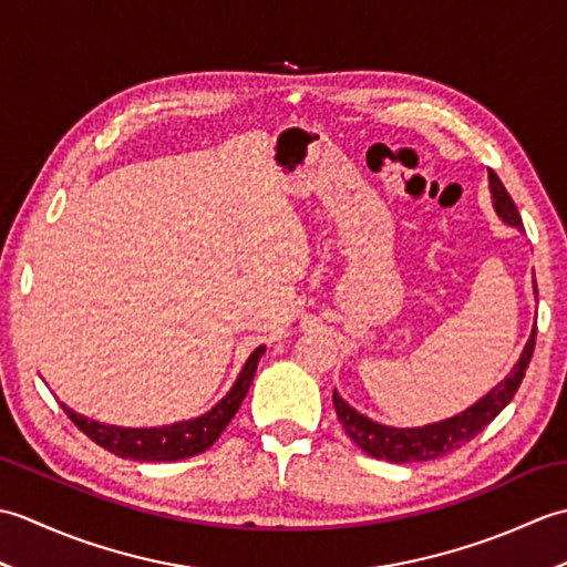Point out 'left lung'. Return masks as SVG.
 <instances>
[{"label":"left lung","instance_id":"obj_1","mask_svg":"<svg viewBox=\"0 0 567 567\" xmlns=\"http://www.w3.org/2000/svg\"><path fill=\"white\" fill-rule=\"evenodd\" d=\"M489 192H492V207H495L499 219L507 226L516 228V231H524V221L519 212H516V204L512 202L509 192L504 189L502 179L492 171H489ZM534 292H536V280H534ZM534 346H536V321L519 360H516L514 368L509 370V375L502 382H497L485 396H480L475 404H470L455 416L433 421V424L412 426V429H396V426L380 424V421H372L370 416L360 414L355 406L348 404L343 396L333 390L336 414H339L343 431L351 436V441L358 445V449H363L368 455L378 457V461H390V463L433 461V457L449 455L461 449V445H465L467 441H473L477 433L512 402V396L516 394V390H519V384L526 375L528 360L534 355Z\"/></svg>","mask_w":567,"mask_h":567}]
</instances>
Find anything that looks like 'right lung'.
I'll return each instance as SVG.
<instances>
[{
	"mask_svg": "<svg viewBox=\"0 0 567 567\" xmlns=\"http://www.w3.org/2000/svg\"><path fill=\"white\" fill-rule=\"evenodd\" d=\"M265 353V346H258L240 368L234 388L221 396L207 414L187 421H175L171 426H151V429H126L114 424H102L84 414L72 412L68 404H60L65 414L72 419L84 436H90L94 443L102 445L118 457H128V461L141 463H163V461H183V457L199 455L214 445V441L221 436L228 421L238 412L240 402L248 394L252 378H256L258 360Z\"/></svg>",
	"mask_w": 567,
	"mask_h": 567,
	"instance_id": "right-lung-1",
	"label": "right lung"
}]
</instances>
